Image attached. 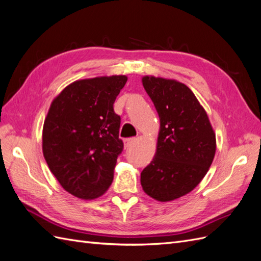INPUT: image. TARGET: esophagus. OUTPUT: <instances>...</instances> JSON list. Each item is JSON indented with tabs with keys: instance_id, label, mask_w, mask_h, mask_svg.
<instances>
[{
	"instance_id": "obj_1",
	"label": "esophagus",
	"mask_w": 261,
	"mask_h": 261,
	"mask_svg": "<svg viewBox=\"0 0 261 261\" xmlns=\"http://www.w3.org/2000/svg\"><path fill=\"white\" fill-rule=\"evenodd\" d=\"M137 141L136 138H128V139H125L124 140V146H125V149H127L129 147H132L134 144H135Z\"/></svg>"
}]
</instances>
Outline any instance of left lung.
<instances>
[{
	"mask_svg": "<svg viewBox=\"0 0 261 261\" xmlns=\"http://www.w3.org/2000/svg\"><path fill=\"white\" fill-rule=\"evenodd\" d=\"M141 83L159 115L160 129L140 183L151 198L172 201L191 193L207 174L216 154V133L185 84L154 76H144Z\"/></svg>",
	"mask_w": 261,
	"mask_h": 261,
	"instance_id": "obj_1",
	"label": "left lung"
}]
</instances>
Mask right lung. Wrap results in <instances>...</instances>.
Masks as SVG:
<instances>
[{
  "label": "right lung",
  "instance_id": "add662e5",
  "mask_svg": "<svg viewBox=\"0 0 261 261\" xmlns=\"http://www.w3.org/2000/svg\"><path fill=\"white\" fill-rule=\"evenodd\" d=\"M127 82L125 75L100 76L66 86L50 106L42 129V152L61 186L91 200L112 184L121 117L113 103Z\"/></svg>",
  "mask_w": 261,
  "mask_h": 261
}]
</instances>
